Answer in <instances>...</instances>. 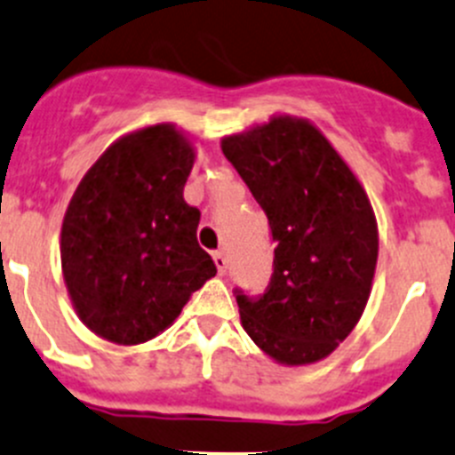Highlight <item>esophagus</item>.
Returning a JSON list of instances; mask_svg holds the SVG:
<instances>
[{
  "instance_id": "esophagus-1",
  "label": "esophagus",
  "mask_w": 455,
  "mask_h": 455,
  "mask_svg": "<svg viewBox=\"0 0 455 455\" xmlns=\"http://www.w3.org/2000/svg\"><path fill=\"white\" fill-rule=\"evenodd\" d=\"M212 259H214V266L219 270V275H225L228 272V257H225V252H214Z\"/></svg>"
}]
</instances>
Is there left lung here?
I'll return each instance as SVG.
<instances>
[{
  "label": "left lung",
  "mask_w": 455,
  "mask_h": 455,
  "mask_svg": "<svg viewBox=\"0 0 455 455\" xmlns=\"http://www.w3.org/2000/svg\"><path fill=\"white\" fill-rule=\"evenodd\" d=\"M220 149L276 243L266 292L236 295L241 323L276 364H315L357 326L373 288L379 236L366 189L331 140L297 116L225 136Z\"/></svg>",
  "instance_id": "left-lung-1"
}]
</instances>
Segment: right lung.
I'll return each instance as SVG.
<instances>
[{
	"label": "right lung",
	"instance_id": "1",
	"mask_svg": "<svg viewBox=\"0 0 455 455\" xmlns=\"http://www.w3.org/2000/svg\"><path fill=\"white\" fill-rule=\"evenodd\" d=\"M194 160L188 133L151 124L111 142L73 192L62 275L80 322L102 339H154L216 275L196 241L201 212L183 198Z\"/></svg>",
	"mask_w": 455,
	"mask_h": 455
}]
</instances>
